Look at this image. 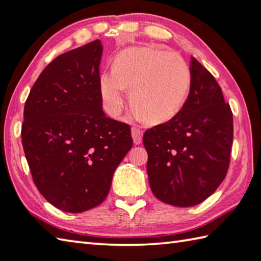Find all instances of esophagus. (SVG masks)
Here are the masks:
<instances>
[{"mask_svg":"<svg viewBox=\"0 0 261 261\" xmlns=\"http://www.w3.org/2000/svg\"><path fill=\"white\" fill-rule=\"evenodd\" d=\"M132 136H133V140H134L135 144H141L143 141V130L138 128V127H133Z\"/></svg>","mask_w":261,"mask_h":261,"instance_id":"34e87169","label":"esophagus"}]
</instances>
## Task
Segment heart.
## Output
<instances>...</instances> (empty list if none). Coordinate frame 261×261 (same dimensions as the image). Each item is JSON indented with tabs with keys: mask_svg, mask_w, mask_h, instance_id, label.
I'll list each match as a JSON object with an SVG mask.
<instances>
[{
	"mask_svg": "<svg viewBox=\"0 0 261 261\" xmlns=\"http://www.w3.org/2000/svg\"><path fill=\"white\" fill-rule=\"evenodd\" d=\"M191 73L178 53L153 47H134L117 55L113 71L101 74L100 95L105 110L118 116L129 89L132 107L147 123L171 119L185 103L190 88Z\"/></svg>",
	"mask_w": 261,
	"mask_h": 261,
	"instance_id": "heart-1",
	"label": "heart"
}]
</instances>
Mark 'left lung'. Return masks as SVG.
Listing matches in <instances>:
<instances>
[{
    "label": "left lung",
    "instance_id": "left-lung-1",
    "mask_svg": "<svg viewBox=\"0 0 261 261\" xmlns=\"http://www.w3.org/2000/svg\"><path fill=\"white\" fill-rule=\"evenodd\" d=\"M190 92L181 110L147 129L148 182L169 205L195 206L208 198L230 166L233 115L215 77L191 57Z\"/></svg>",
    "mask_w": 261,
    "mask_h": 261
}]
</instances>
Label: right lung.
Wrapping results in <instances>:
<instances>
[{
	"label": "right lung",
	"instance_id": "obj_1",
	"mask_svg": "<svg viewBox=\"0 0 261 261\" xmlns=\"http://www.w3.org/2000/svg\"><path fill=\"white\" fill-rule=\"evenodd\" d=\"M99 39L57 56L27 98L23 151L39 193L58 210L81 213L108 196L133 146L130 127L102 110Z\"/></svg>",
	"mask_w": 261,
	"mask_h": 261
}]
</instances>
